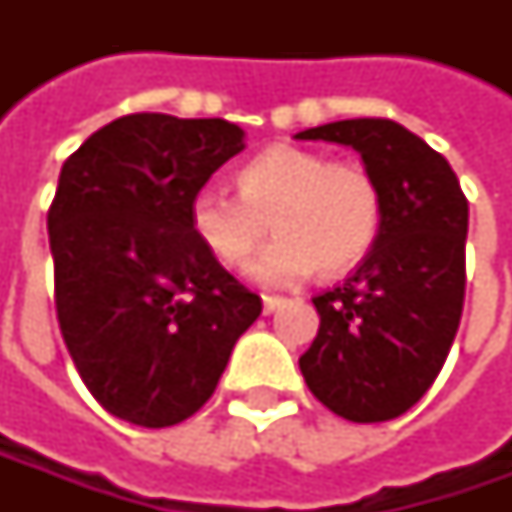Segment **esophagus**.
Returning a JSON list of instances; mask_svg holds the SVG:
<instances>
[{"label":"esophagus","instance_id":"esophagus-1","mask_svg":"<svg viewBox=\"0 0 512 512\" xmlns=\"http://www.w3.org/2000/svg\"><path fill=\"white\" fill-rule=\"evenodd\" d=\"M262 302H265V313H276L279 307L287 305L285 296H270V293H265V296H262Z\"/></svg>","mask_w":512,"mask_h":512}]
</instances>
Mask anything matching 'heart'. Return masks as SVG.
Wrapping results in <instances>:
<instances>
[{
  "label": "heart",
  "instance_id": "obj_1",
  "mask_svg": "<svg viewBox=\"0 0 512 512\" xmlns=\"http://www.w3.org/2000/svg\"><path fill=\"white\" fill-rule=\"evenodd\" d=\"M250 273L265 285H290L322 273H344L376 245L384 193L362 162H333L327 153L273 145L236 173V196L205 187L187 205L199 245L225 267H245L265 236Z\"/></svg>",
  "mask_w": 512,
  "mask_h": 512
}]
</instances>
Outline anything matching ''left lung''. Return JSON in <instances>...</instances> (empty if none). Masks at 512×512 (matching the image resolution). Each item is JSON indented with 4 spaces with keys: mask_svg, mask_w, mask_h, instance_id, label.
I'll use <instances>...</instances> for the list:
<instances>
[{
    "mask_svg": "<svg viewBox=\"0 0 512 512\" xmlns=\"http://www.w3.org/2000/svg\"><path fill=\"white\" fill-rule=\"evenodd\" d=\"M359 150L384 193L376 245L313 299L319 333L299 359L310 393L347 422H387L436 382L464 307L467 196L442 153L390 119L296 133Z\"/></svg>",
    "mask_w": 512,
    "mask_h": 512,
    "instance_id": "obj_1",
    "label": "left lung"
}]
</instances>
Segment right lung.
Returning <instances> with one entry per match:
<instances>
[{
  "label": "right lung",
  "instance_id": "obj_1",
  "mask_svg": "<svg viewBox=\"0 0 512 512\" xmlns=\"http://www.w3.org/2000/svg\"><path fill=\"white\" fill-rule=\"evenodd\" d=\"M227 119L130 113L85 139L48 210L53 302L82 382L116 419L170 427L213 396L262 299L187 225L245 148Z\"/></svg>",
  "mask_w": 512,
  "mask_h": 512
}]
</instances>
